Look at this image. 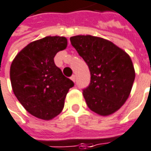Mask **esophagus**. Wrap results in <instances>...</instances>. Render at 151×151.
Masks as SVG:
<instances>
[{
  "instance_id": "34e87169",
  "label": "esophagus",
  "mask_w": 151,
  "mask_h": 151,
  "mask_svg": "<svg viewBox=\"0 0 151 151\" xmlns=\"http://www.w3.org/2000/svg\"><path fill=\"white\" fill-rule=\"evenodd\" d=\"M71 79H72V80H73V82L75 83V82H76V76L75 75L72 76V77H71Z\"/></svg>"
}]
</instances>
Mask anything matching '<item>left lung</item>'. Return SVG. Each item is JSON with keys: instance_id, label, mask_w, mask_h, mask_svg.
Wrapping results in <instances>:
<instances>
[{"instance_id": "1", "label": "left lung", "mask_w": 151, "mask_h": 151, "mask_svg": "<svg viewBox=\"0 0 151 151\" xmlns=\"http://www.w3.org/2000/svg\"><path fill=\"white\" fill-rule=\"evenodd\" d=\"M70 41L91 72V84L83 91L89 109L102 116L119 110L135 79L128 54L110 41L91 35L74 36Z\"/></svg>"}]
</instances>
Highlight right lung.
<instances>
[{
  "label": "right lung",
  "mask_w": 151,
  "mask_h": 151,
  "mask_svg": "<svg viewBox=\"0 0 151 151\" xmlns=\"http://www.w3.org/2000/svg\"><path fill=\"white\" fill-rule=\"evenodd\" d=\"M67 46L65 37H46L30 42L18 53L10 67L15 96L31 115L52 120L62 111L73 82L63 75L54 58Z\"/></svg>",
  "instance_id": "1"
}]
</instances>
